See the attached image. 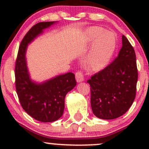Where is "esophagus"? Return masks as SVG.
<instances>
[{
    "label": "esophagus",
    "instance_id": "1",
    "mask_svg": "<svg viewBox=\"0 0 149 149\" xmlns=\"http://www.w3.org/2000/svg\"><path fill=\"white\" fill-rule=\"evenodd\" d=\"M76 79L78 83L83 81V80H84V77H83V73H82L80 71H78L76 73Z\"/></svg>",
    "mask_w": 149,
    "mask_h": 149
}]
</instances>
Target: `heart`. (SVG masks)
<instances>
[{"mask_svg": "<svg viewBox=\"0 0 149 149\" xmlns=\"http://www.w3.org/2000/svg\"><path fill=\"white\" fill-rule=\"evenodd\" d=\"M85 38L89 43L93 42L85 57V67L90 71H100L109 64L115 53L116 35L101 27L92 26L86 31Z\"/></svg>", "mask_w": 149, "mask_h": 149, "instance_id": "1", "label": "heart"}]
</instances>
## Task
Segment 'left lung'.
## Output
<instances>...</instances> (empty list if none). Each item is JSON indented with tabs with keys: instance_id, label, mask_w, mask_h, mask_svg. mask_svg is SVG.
Listing matches in <instances>:
<instances>
[{
	"instance_id": "1",
	"label": "left lung",
	"mask_w": 149,
	"mask_h": 149,
	"mask_svg": "<svg viewBox=\"0 0 149 149\" xmlns=\"http://www.w3.org/2000/svg\"><path fill=\"white\" fill-rule=\"evenodd\" d=\"M118 57L88 80L91 107L95 116L112 120L123 116L134 102L138 79L136 54L130 42L122 36Z\"/></svg>"
}]
</instances>
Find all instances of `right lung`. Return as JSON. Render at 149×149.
I'll list each match as a JSON object with an SVG mask.
<instances>
[{
    "instance_id": "1",
    "label": "right lung",
    "mask_w": 149,
    "mask_h": 149,
    "mask_svg": "<svg viewBox=\"0 0 149 149\" xmlns=\"http://www.w3.org/2000/svg\"><path fill=\"white\" fill-rule=\"evenodd\" d=\"M56 22H39L27 32L20 43L15 64V86L22 108L34 119L51 123L60 118L64 110L66 94L76 85L75 75L69 72L41 83L31 80L26 66V52L29 44L45 29Z\"/></svg>"
}]
</instances>
